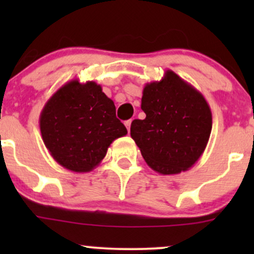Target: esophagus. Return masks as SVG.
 <instances>
[{
    "label": "esophagus",
    "mask_w": 254,
    "mask_h": 254,
    "mask_svg": "<svg viewBox=\"0 0 254 254\" xmlns=\"http://www.w3.org/2000/svg\"><path fill=\"white\" fill-rule=\"evenodd\" d=\"M131 123H132V121H131V119H129V121H127V122H125V127H127V131H130V127H131Z\"/></svg>",
    "instance_id": "1"
}]
</instances>
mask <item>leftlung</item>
Instances as JSON below:
<instances>
[{"mask_svg":"<svg viewBox=\"0 0 254 254\" xmlns=\"http://www.w3.org/2000/svg\"><path fill=\"white\" fill-rule=\"evenodd\" d=\"M143 121L131 123L130 135L153 171L164 176L188 171L204 153L212 127L202 93L174 71L143 88Z\"/></svg>","mask_w":254,"mask_h":254,"instance_id":"obj_1","label":"left lung"}]
</instances>
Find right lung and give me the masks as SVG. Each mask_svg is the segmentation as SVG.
<instances>
[{
	"mask_svg": "<svg viewBox=\"0 0 254 254\" xmlns=\"http://www.w3.org/2000/svg\"><path fill=\"white\" fill-rule=\"evenodd\" d=\"M40 132L54 160L66 170H94L115 139L127 133L116 117L115 103L100 84L71 80L46 101L39 117Z\"/></svg>",
	"mask_w": 254,
	"mask_h": 254,
	"instance_id": "1",
	"label": "right lung"
}]
</instances>
